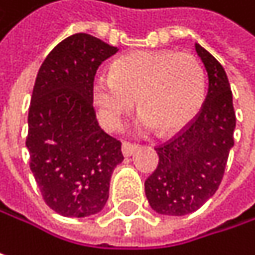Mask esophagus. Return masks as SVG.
<instances>
[{
  "label": "esophagus",
  "instance_id": "1",
  "mask_svg": "<svg viewBox=\"0 0 255 255\" xmlns=\"http://www.w3.org/2000/svg\"><path fill=\"white\" fill-rule=\"evenodd\" d=\"M135 149H137V146L135 144H131V143H123V146H121V150H123V155L124 156H131L134 152H135Z\"/></svg>",
  "mask_w": 255,
  "mask_h": 255
}]
</instances>
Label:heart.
I'll use <instances>...</instances> for the list:
<instances>
[{"label":"heart","instance_id":"1","mask_svg":"<svg viewBox=\"0 0 255 255\" xmlns=\"http://www.w3.org/2000/svg\"><path fill=\"white\" fill-rule=\"evenodd\" d=\"M134 97L140 109L132 123L135 131L174 132L199 112L205 72L189 53L143 50L117 59L111 75H96L91 82V100L100 123L109 129L120 127Z\"/></svg>","mask_w":255,"mask_h":255}]
</instances>
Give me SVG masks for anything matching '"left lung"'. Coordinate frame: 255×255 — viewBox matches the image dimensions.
I'll return each instance as SVG.
<instances>
[{"mask_svg":"<svg viewBox=\"0 0 255 255\" xmlns=\"http://www.w3.org/2000/svg\"><path fill=\"white\" fill-rule=\"evenodd\" d=\"M195 50L208 74L205 102L187 127L155 147L159 162L144 181L149 205L164 216L199 210L217 192L233 147L236 117L228 75L198 42Z\"/></svg>","mask_w":255,"mask_h":255,"instance_id":"obj_1","label":"left lung"}]
</instances>
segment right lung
<instances>
[{"label":"right lung","mask_w":255,"mask_h":255,"mask_svg":"<svg viewBox=\"0 0 255 255\" xmlns=\"http://www.w3.org/2000/svg\"><path fill=\"white\" fill-rule=\"evenodd\" d=\"M118 51L88 33L59 42L35 79L26 147L45 204L65 217L103 210L112 173L124 156L121 141L99 127L91 82L102 62Z\"/></svg>","instance_id":"1"}]
</instances>
